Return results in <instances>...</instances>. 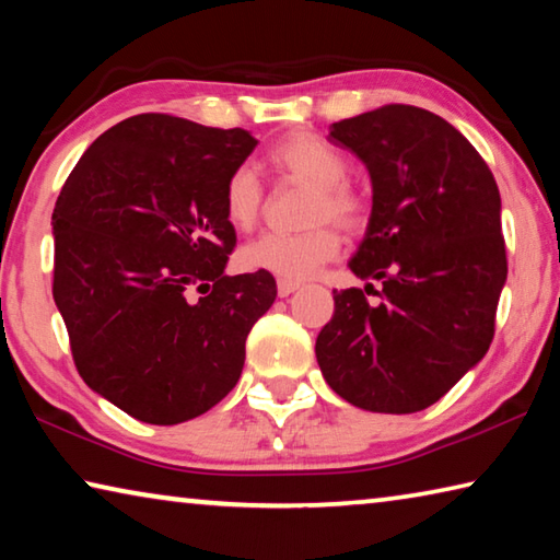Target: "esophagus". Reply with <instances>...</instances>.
I'll return each instance as SVG.
<instances>
[{
  "mask_svg": "<svg viewBox=\"0 0 560 560\" xmlns=\"http://www.w3.org/2000/svg\"><path fill=\"white\" fill-rule=\"evenodd\" d=\"M301 287L299 281H289V279H279L277 281V291H279V296H289V293H293Z\"/></svg>",
  "mask_w": 560,
  "mask_h": 560,
  "instance_id": "obj_1",
  "label": "esophagus"
}]
</instances>
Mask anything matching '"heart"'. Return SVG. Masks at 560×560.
<instances>
[{"mask_svg":"<svg viewBox=\"0 0 560 560\" xmlns=\"http://www.w3.org/2000/svg\"><path fill=\"white\" fill-rule=\"evenodd\" d=\"M269 163L279 173L314 187L308 200L303 232H269L242 246L240 264L249 271H267L279 279L301 281L324 267L340 249V230L355 234L368 222V202L353 185L346 183L348 158L324 136L301 130L291 132L269 150ZM264 189L249 165H240L224 183L222 207L234 230L249 232L259 222Z\"/></svg>","mask_w":560,"mask_h":560,"instance_id":"obj_1","label":"heart"}]
</instances>
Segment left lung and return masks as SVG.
<instances>
[{
	"instance_id": "8db88e82",
	"label": "left lung",
	"mask_w": 560,
	"mask_h": 560,
	"mask_svg": "<svg viewBox=\"0 0 560 560\" xmlns=\"http://www.w3.org/2000/svg\"><path fill=\"white\" fill-rule=\"evenodd\" d=\"M328 140L371 173L373 212L350 271L381 289L334 291L320 373L363 410L420 412L494 338L509 271L497 179L457 128L405 103L338 120Z\"/></svg>"
}]
</instances>
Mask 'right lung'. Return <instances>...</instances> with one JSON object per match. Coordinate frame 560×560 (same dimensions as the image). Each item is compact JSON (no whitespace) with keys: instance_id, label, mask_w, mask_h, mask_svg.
<instances>
[{"instance_id":"1","label":"right lung","mask_w":560,"mask_h":560,"mask_svg":"<svg viewBox=\"0 0 560 560\" xmlns=\"http://www.w3.org/2000/svg\"><path fill=\"white\" fill-rule=\"evenodd\" d=\"M257 138L140 113L91 143L56 200L54 301L91 390L150 424L214 407L240 381L267 271L226 277L222 195Z\"/></svg>"}]
</instances>
